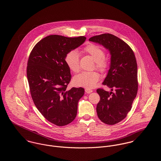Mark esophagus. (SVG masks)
Returning <instances> with one entry per match:
<instances>
[{"instance_id":"34e87169","label":"esophagus","mask_w":161,"mask_h":161,"mask_svg":"<svg viewBox=\"0 0 161 161\" xmlns=\"http://www.w3.org/2000/svg\"><path fill=\"white\" fill-rule=\"evenodd\" d=\"M85 92H86L87 93H92L93 92V91L91 90V89H85Z\"/></svg>"}]
</instances>
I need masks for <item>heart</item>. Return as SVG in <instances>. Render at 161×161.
Instances as JSON below:
<instances>
[{
  "label": "heart",
  "mask_w": 161,
  "mask_h": 161,
  "mask_svg": "<svg viewBox=\"0 0 161 161\" xmlns=\"http://www.w3.org/2000/svg\"><path fill=\"white\" fill-rule=\"evenodd\" d=\"M85 53L89 54L95 61L96 68L101 72H105L108 68V61L104 57V50L98 45L91 43L84 48ZM65 62L69 69L75 73L79 72V54L76 50L69 51L65 57ZM100 79V75L97 72L84 71L74 78V83L80 87L87 89L93 88L96 86Z\"/></svg>",
  "instance_id": "obj_1"
}]
</instances>
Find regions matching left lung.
<instances>
[{
    "label": "left lung",
    "mask_w": 161,
    "mask_h": 161,
    "mask_svg": "<svg viewBox=\"0 0 161 161\" xmlns=\"http://www.w3.org/2000/svg\"><path fill=\"white\" fill-rule=\"evenodd\" d=\"M107 49L111 55L107 76L103 84L111 92L98 89L100 97L97 106L100 120L114 125L123 120L131 108L138 92V66L135 54L130 46L111 34H103L89 38ZM113 89L115 92H112Z\"/></svg>",
    "instance_id": "1"
}]
</instances>
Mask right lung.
I'll return each instance as SVG.
<instances>
[{
	"mask_svg": "<svg viewBox=\"0 0 161 161\" xmlns=\"http://www.w3.org/2000/svg\"><path fill=\"white\" fill-rule=\"evenodd\" d=\"M86 40L51 35L38 42L29 57L26 74L34 103L47 121L58 126L74 120L84 94L82 87L66 90L71 75L65 57Z\"/></svg>",
	"mask_w": 161,
	"mask_h": 161,
	"instance_id": "1",
	"label": "right lung"
}]
</instances>
